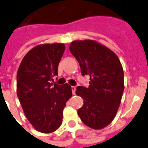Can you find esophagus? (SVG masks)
<instances>
[{"label": "esophagus", "instance_id": "34e87169", "mask_svg": "<svg viewBox=\"0 0 148 148\" xmlns=\"http://www.w3.org/2000/svg\"><path fill=\"white\" fill-rule=\"evenodd\" d=\"M71 90H72V93L73 94H75V92H76V87L74 86H71Z\"/></svg>", "mask_w": 148, "mask_h": 148}]
</instances>
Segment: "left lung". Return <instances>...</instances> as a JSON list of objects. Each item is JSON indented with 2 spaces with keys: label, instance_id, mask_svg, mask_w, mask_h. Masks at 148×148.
<instances>
[{
  "label": "left lung",
  "instance_id": "1",
  "mask_svg": "<svg viewBox=\"0 0 148 148\" xmlns=\"http://www.w3.org/2000/svg\"><path fill=\"white\" fill-rule=\"evenodd\" d=\"M69 49L82 75L90 76L89 87L76 90L84 101L79 117L87 126L101 129L111 123L119 109L124 90L122 65L113 51L94 40H76Z\"/></svg>",
  "mask_w": 148,
  "mask_h": 148
}]
</instances>
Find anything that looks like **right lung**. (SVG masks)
Segmentation results:
<instances>
[{
  "label": "right lung",
  "instance_id": "right-lung-1",
  "mask_svg": "<svg viewBox=\"0 0 148 148\" xmlns=\"http://www.w3.org/2000/svg\"><path fill=\"white\" fill-rule=\"evenodd\" d=\"M65 51L61 43L42 44L23 58L16 75V94L26 118L36 130L45 134L56 131L63 122L66 103L72 96L68 83L51 80Z\"/></svg>",
  "mask_w": 148,
  "mask_h": 148
}]
</instances>
